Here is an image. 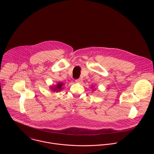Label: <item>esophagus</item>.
<instances>
[{"label":"esophagus","instance_id":"1","mask_svg":"<svg viewBox=\"0 0 154 154\" xmlns=\"http://www.w3.org/2000/svg\"><path fill=\"white\" fill-rule=\"evenodd\" d=\"M82 82V79H79L75 80V82H76V83H81Z\"/></svg>","mask_w":154,"mask_h":154}]
</instances>
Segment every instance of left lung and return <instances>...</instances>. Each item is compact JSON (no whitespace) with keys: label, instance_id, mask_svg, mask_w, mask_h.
Segmentation results:
<instances>
[{"label":"left lung","instance_id":"left-lung-1","mask_svg":"<svg viewBox=\"0 0 154 154\" xmlns=\"http://www.w3.org/2000/svg\"><path fill=\"white\" fill-rule=\"evenodd\" d=\"M92 87H93V86H92Z\"/></svg>","mask_w":154,"mask_h":154}]
</instances>
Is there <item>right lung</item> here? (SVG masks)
<instances>
[{
	"label": "right lung",
	"mask_w": 154,
	"mask_h": 154,
	"mask_svg": "<svg viewBox=\"0 0 154 154\" xmlns=\"http://www.w3.org/2000/svg\"><path fill=\"white\" fill-rule=\"evenodd\" d=\"M64 85V83L63 82H58V83L56 85H53L50 86L51 90L53 91V92H60L61 90L63 89V86Z\"/></svg>",
	"instance_id": "add662e5"
}]
</instances>
